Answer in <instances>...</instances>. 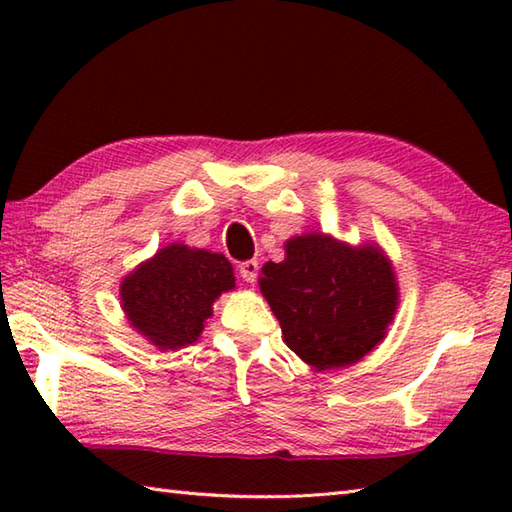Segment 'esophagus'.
Instances as JSON below:
<instances>
[{"mask_svg": "<svg viewBox=\"0 0 512 512\" xmlns=\"http://www.w3.org/2000/svg\"><path fill=\"white\" fill-rule=\"evenodd\" d=\"M257 275H259V264L255 259H248V262L239 264V277H242L246 284H255Z\"/></svg>", "mask_w": 512, "mask_h": 512, "instance_id": "esophagus-1", "label": "esophagus"}]
</instances>
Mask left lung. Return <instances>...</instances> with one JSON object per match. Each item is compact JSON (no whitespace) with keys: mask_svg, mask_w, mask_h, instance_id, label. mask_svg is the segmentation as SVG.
<instances>
[{"mask_svg":"<svg viewBox=\"0 0 512 512\" xmlns=\"http://www.w3.org/2000/svg\"><path fill=\"white\" fill-rule=\"evenodd\" d=\"M259 286L288 347L317 369L345 367L385 339L398 306L394 270L378 248L328 235L290 239L286 259L262 268Z\"/></svg>","mask_w":512,"mask_h":512,"instance_id":"1","label":"left lung"}]
</instances>
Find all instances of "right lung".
I'll use <instances>...</instances> for the list:
<instances>
[{"instance_id": "1", "label": "right lung", "mask_w": 512, "mask_h": 512, "mask_svg": "<svg viewBox=\"0 0 512 512\" xmlns=\"http://www.w3.org/2000/svg\"><path fill=\"white\" fill-rule=\"evenodd\" d=\"M233 288V266L222 253L171 244L123 281L121 299L140 334L158 350H178L198 341L213 301Z\"/></svg>"}]
</instances>
